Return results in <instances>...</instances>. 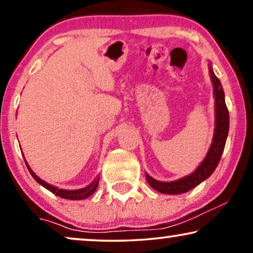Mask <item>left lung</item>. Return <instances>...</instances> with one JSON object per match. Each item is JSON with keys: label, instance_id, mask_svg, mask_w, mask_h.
<instances>
[{"label": "left lung", "instance_id": "obj_1", "mask_svg": "<svg viewBox=\"0 0 253 253\" xmlns=\"http://www.w3.org/2000/svg\"><path fill=\"white\" fill-rule=\"evenodd\" d=\"M209 70L213 84L214 98H215V106H214V109H215V129H214L212 144H211L205 159L198 166V168L184 177L171 182H160L151 177L147 172H145L148 184L154 190L165 193V195H179V193L188 192L191 189L196 188L197 185H199L200 183L213 174V171L219 165L221 155L223 153L228 131H229V113H228L226 101H224L222 85H221L219 78L214 74L211 63L209 64Z\"/></svg>", "mask_w": 253, "mask_h": 253}]
</instances>
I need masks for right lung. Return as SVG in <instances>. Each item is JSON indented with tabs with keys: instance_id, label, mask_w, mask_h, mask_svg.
<instances>
[{
	"instance_id": "obj_1",
	"label": "right lung",
	"mask_w": 253,
	"mask_h": 253,
	"mask_svg": "<svg viewBox=\"0 0 253 253\" xmlns=\"http://www.w3.org/2000/svg\"><path fill=\"white\" fill-rule=\"evenodd\" d=\"M25 164L27 166V169H29L30 174L32 175V177L36 179V181L39 183L40 185H42L43 188H46L47 190H49L50 192H53L54 195H56L58 197H61V198H64V199H72V200H81V199H85L89 197L93 193L95 192L96 188H98V184H99V179H100V176H96L94 178V181H93L91 184H88L87 186H85V188L83 189H78V190H64V189H58L56 186L51 185V184H48L47 182H44L41 179L40 177H38V176L34 174L32 169L30 168V166L27 165V162L25 161Z\"/></svg>"
}]
</instances>
